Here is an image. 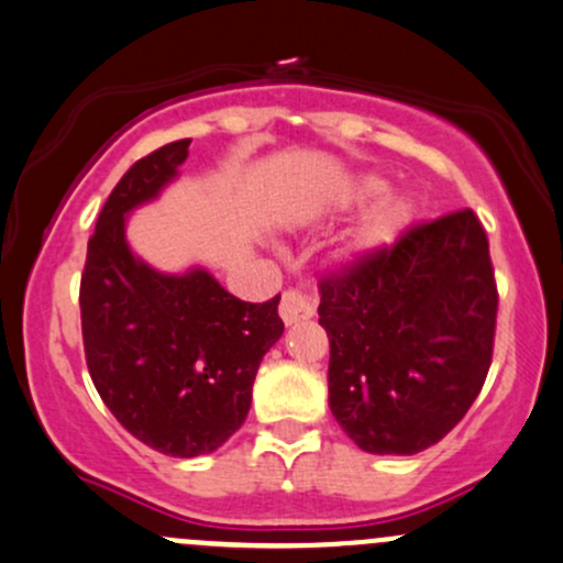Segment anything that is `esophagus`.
I'll list each match as a JSON object with an SVG mask.
<instances>
[{"instance_id":"34e87169","label":"esophagus","mask_w":563,"mask_h":563,"mask_svg":"<svg viewBox=\"0 0 563 563\" xmlns=\"http://www.w3.org/2000/svg\"><path fill=\"white\" fill-rule=\"evenodd\" d=\"M313 311H317V300H313L311 295L300 292V289H284L282 303H279L284 324H295V322H303V319H311Z\"/></svg>"}]
</instances>
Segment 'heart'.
<instances>
[{
	"instance_id": "obj_1",
	"label": "heart",
	"mask_w": 563,
	"mask_h": 563,
	"mask_svg": "<svg viewBox=\"0 0 563 563\" xmlns=\"http://www.w3.org/2000/svg\"><path fill=\"white\" fill-rule=\"evenodd\" d=\"M386 183L378 177H365L352 187V201L367 203L373 198L384 196ZM413 220V207L405 198H384L378 207L367 211L365 220L360 222L352 241H349V255H373L384 252L395 244L405 233V228Z\"/></svg>"
}]
</instances>
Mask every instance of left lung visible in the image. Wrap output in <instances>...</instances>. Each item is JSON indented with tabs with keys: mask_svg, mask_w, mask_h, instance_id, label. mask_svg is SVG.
<instances>
[{
	"mask_svg": "<svg viewBox=\"0 0 563 563\" xmlns=\"http://www.w3.org/2000/svg\"><path fill=\"white\" fill-rule=\"evenodd\" d=\"M330 410L367 453L440 443L481 395L497 332V279L473 209L410 225L389 250L319 279Z\"/></svg>",
	"mask_w": 563,
	"mask_h": 563,
	"instance_id": "8db88e82",
	"label": "left lung"
}]
</instances>
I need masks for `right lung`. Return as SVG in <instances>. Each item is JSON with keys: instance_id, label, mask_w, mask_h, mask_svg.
Instances as JSON below:
<instances>
[{"instance_id": "add662e5", "label": "right lung", "mask_w": 563, "mask_h": 563, "mask_svg": "<svg viewBox=\"0 0 563 563\" xmlns=\"http://www.w3.org/2000/svg\"><path fill=\"white\" fill-rule=\"evenodd\" d=\"M190 139L139 158L107 198L80 282L88 373L114 419L166 456H201L244 424L282 295L246 303L201 268L158 274L125 244V214L177 177Z\"/></svg>"}]
</instances>
